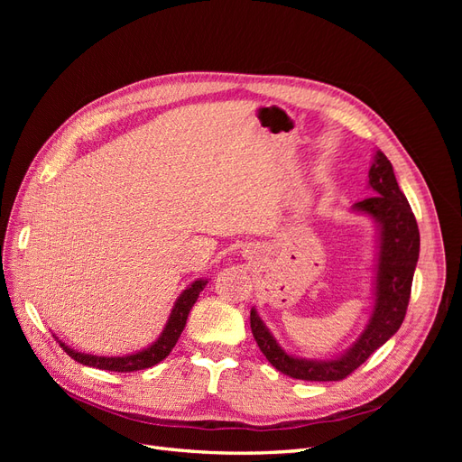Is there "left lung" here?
Masks as SVG:
<instances>
[{
	"label": "left lung",
	"mask_w": 462,
	"mask_h": 462,
	"mask_svg": "<svg viewBox=\"0 0 462 462\" xmlns=\"http://www.w3.org/2000/svg\"><path fill=\"white\" fill-rule=\"evenodd\" d=\"M374 197L360 200L353 212L370 216L377 226L374 265V304L366 328L346 351L329 360H310L289 355L256 312L250 310V329L270 365L282 374L306 382H339L393 337L401 328L411 299L412 277L420 254V233L411 204L399 189L393 165L377 150L368 171Z\"/></svg>",
	"instance_id": "left-lung-1"
}]
</instances>
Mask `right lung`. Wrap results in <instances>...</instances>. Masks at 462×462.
<instances>
[{"label":"right lung","mask_w":462,"mask_h":462,"mask_svg":"<svg viewBox=\"0 0 462 462\" xmlns=\"http://www.w3.org/2000/svg\"><path fill=\"white\" fill-rule=\"evenodd\" d=\"M206 283H208V279H197V282H192L183 292H180L179 299L173 304L170 318H167V324H165L162 335L150 346L143 348V351H136L133 355H125V356H96V355L79 353V351H75V348L65 345L63 341H60V345L73 360L80 362V365H85V366H92V368L109 370V372H136V370L156 366L158 362H162L167 355L171 353V348L179 341L180 333H183V329H185L189 312L194 306V302H197Z\"/></svg>","instance_id":"obj_1"}]
</instances>
